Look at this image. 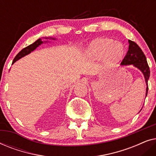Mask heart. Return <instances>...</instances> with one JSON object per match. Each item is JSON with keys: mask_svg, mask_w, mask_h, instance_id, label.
I'll return each mask as SVG.
<instances>
[{"mask_svg": "<svg viewBox=\"0 0 156 156\" xmlns=\"http://www.w3.org/2000/svg\"><path fill=\"white\" fill-rule=\"evenodd\" d=\"M86 55L94 60L104 59L107 67L116 65L122 59L124 49L119 42H115L109 38H100L91 42L86 50Z\"/></svg>", "mask_w": 156, "mask_h": 156, "instance_id": "heart-1", "label": "heart"}]
</instances>
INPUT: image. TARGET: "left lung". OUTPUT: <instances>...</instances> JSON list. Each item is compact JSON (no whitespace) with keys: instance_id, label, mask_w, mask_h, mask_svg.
Listing matches in <instances>:
<instances>
[{"instance_id":"8db88e82","label":"left lung","mask_w":156,"mask_h":156,"mask_svg":"<svg viewBox=\"0 0 156 156\" xmlns=\"http://www.w3.org/2000/svg\"><path fill=\"white\" fill-rule=\"evenodd\" d=\"M129 50H128L126 55L121 62V65H133V67H136L142 72V74L144 76L145 81H146V97L148 90V81L149 76H150V69H149L148 62H147L146 57L141 49L139 48V46L136 42L129 40Z\"/></svg>"}]
</instances>
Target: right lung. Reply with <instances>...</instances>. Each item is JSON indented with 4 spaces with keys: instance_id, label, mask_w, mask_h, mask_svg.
I'll return each instance as SVG.
<instances>
[{
    "instance_id": "add662e5",
    "label": "right lung",
    "mask_w": 156,
    "mask_h": 156,
    "mask_svg": "<svg viewBox=\"0 0 156 156\" xmlns=\"http://www.w3.org/2000/svg\"><path fill=\"white\" fill-rule=\"evenodd\" d=\"M43 38H44V39H47V40H48V39H50V40H56V39H55V38H53V37H43ZM49 42L48 40H47V41H44V42L42 41L41 38H39V39L36 40L35 42H33V44H30L29 46H27V47H26V48H23V50H21L20 52H19L18 55H16V57H15L14 59H13V61H12V64H14L15 62H16V61H18V59H20L22 58V57H25V55H29L31 52H33V51L35 50V49L37 48V47H39L40 44H42V43H44V42Z\"/></svg>"
}]
</instances>
